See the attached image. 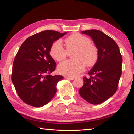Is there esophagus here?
Returning a JSON list of instances; mask_svg holds the SVG:
<instances>
[{
	"mask_svg": "<svg viewBox=\"0 0 134 134\" xmlns=\"http://www.w3.org/2000/svg\"><path fill=\"white\" fill-rule=\"evenodd\" d=\"M65 78L66 79H70V80H73V79H74V77H72V76H64Z\"/></svg>",
	"mask_w": 134,
	"mask_h": 134,
	"instance_id": "esophagus-1",
	"label": "esophagus"
}]
</instances>
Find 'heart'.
I'll return each instance as SVG.
<instances>
[{"mask_svg":"<svg viewBox=\"0 0 134 134\" xmlns=\"http://www.w3.org/2000/svg\"><path fill=\"white\" fill-rule=\"evenodd\" d=\"M66 49L60 41H56L51 48L50 54L57 62H61L75 50L74 59L61 63L58 67L60 74L67 76H74L83 71L85 65L88 67L94 64L98 58V49L90 43L89 38L79 33H74L64 40Z\"/></svg>","mask_w":134,"mask_h":134,"instance_id":"1","label":"heart"}]
</instances>
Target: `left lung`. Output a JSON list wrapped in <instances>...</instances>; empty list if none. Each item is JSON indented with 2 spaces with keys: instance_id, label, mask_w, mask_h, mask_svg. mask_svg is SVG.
Wrapping results in <instances>:
<instances>
[{
  "instance_id": "8db88e82",
  "label": "left lung",
  "mask_w": 134,
  "mask_h": 134,
  "mask_svg": "<svg viewBox=\"0 0 134 134\" xmlns=\"http://www.w3.org/2000/svg\"><path fill=\"white\" fill-rule=\"evenodd\" d=\"M82 33L93 40L98 49V59L88 72L89 77L83 78L84 84L79 90V93L89 103L99 104L117 91L122 72L123 59L118 45L109 36L96 29Z\"/></svg>"
}]
</instances>
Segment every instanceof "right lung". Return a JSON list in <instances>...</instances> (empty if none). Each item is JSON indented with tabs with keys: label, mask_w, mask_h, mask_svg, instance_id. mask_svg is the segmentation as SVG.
Returning a JSON list of instances; mask_svg holds the SVG:
<instances>
[{
	"label": "right lung",
	"mask_w": 134,
	"mask_h": 134,
	"mask_svg": "<svg viewBox=\"0 0 134 134\" xmlns=\"http://www.w3.org/2000/svg\"><path fill=\"white\" fill-rule=\"evenodd\" d=\"M65 33L42 31L30 36L21 45L13 62L11 80L25 103L42 107L55 96L56 85L63 76L51 75L56 64L49 52L53 42Z\"/></svg>",
	"instance_id": "right-lung-1"
}]
</instances>
